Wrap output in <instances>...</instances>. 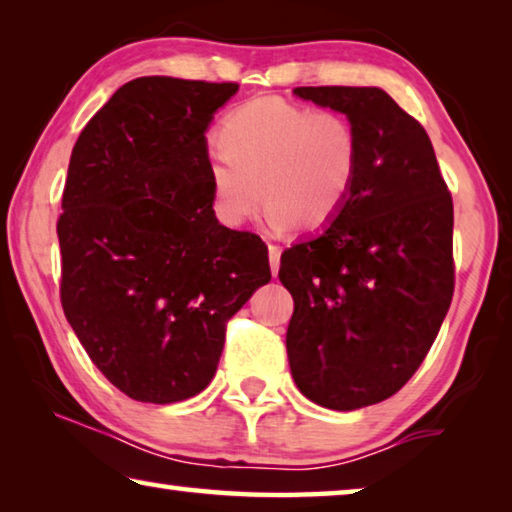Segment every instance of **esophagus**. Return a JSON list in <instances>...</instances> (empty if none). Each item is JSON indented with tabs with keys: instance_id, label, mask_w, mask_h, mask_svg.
<instances>
[{
	"instance_id": "1",
	"label": "esophagus",
	"mask_w": 512,
	"mask_h": 512,
	"mask_svg": "<svg viewBox=\"0 0 512 512\" xmlns=\"http://www.w3.org/2000/svg\"><path fill=\"white\" fill-rule=\"evenodd\" d=\"M280 255H282L280 246H275V244L268 246V262H271V273L273 275H277V271H280Z\"/></svg>"
}]
</instances>
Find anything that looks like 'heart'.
<instances>
[{"mask_svg": "<svg viewBox=\"0 0 512 512\" xmlns=\"http://www.w3.org/2000/svg\"><path fill=\"white\" fill-rule=\"evenodd\" d=\"M219 142L207 155V178L214 212L232 228L257 212L262 196L271 228H325L357 180L359 135L334 110L255 99L225 117Z\"/></svg>", "mask_w": 512, "mask_h": 512, "instance_id": "b5f03b06", "label": "heart"}]
</instances>
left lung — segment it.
Here are the masks:
<instances>
[{
	"instance_id": "8db88e82",
	"label": "left lung",
	"mask_w": 512,
	"mask_h": 512,
	"mask_svg": "<svg viewBox=\"0 0 512 512\" xmlns=\"http://www.w3.org/2000/svg\"><path fill=\"white\" fill-rule=\"evenodd\" d=\"M343 112L361 142L348 201L287 248L291 375L325 409L384 402L427 357L454 296V203L420 121L379 88H296Z\"/></svg>"
}]
</instances>
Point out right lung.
<instances>
[{"instance_id": "obj_1", "label": "right lung", "mask_w": 512, "mask_h": 512, "mask_svg": "<svg viewBox=\"0 0 512 512\" xmlns=\"http://www.w3.org/2000/svg\"><path fill=\"white\" fill-rule=\"evenodd\" d=\"M237 83L121 85L69 158L60 302L112 386L173 404L205 391L225 325L271 280L268 248L212 210L207 126Z\"/></svg>"}]
</instances>
